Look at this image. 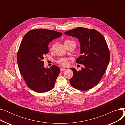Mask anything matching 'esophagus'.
Returning a JSON list of instances; mask_svg holds the SVG:
<instances>
[{
	"label": "esophagus",
	"mask_w": 125,
	"mask_h": 125,
	"mask_svg": "<svg viewBox=\"0 0 125 125\" xmlns=\"http://www.w3.org/2000/svg\"><path fill=\"white\" fill-rule=\"evenodd\" d=\"M66 70V69H65V68H61V71H64V70Z\"/></svg>",
	"instance_id": "esophagus-1"
}]
</instances>
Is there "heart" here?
Returning <instances> with one entry per match:
<instances>
[{"mask_svg": "<svg viewBox=\"0 0 125 125\" xmlns=\"http://www.w3.org/2000/svg\"><path fill=\"white\" fill-rule=\"evenodd\" d=\"M64 43L65 44V45L66 46V47H68V46L72 43H74L75 45H76V43L74 42L73 41H70V40H68V39H66V40H65L64 41ZM55 44H53L52 45V47H51V51H53L54 48H55ZM57 62L59 64H60L61 65H62V66H67V65H68V60L67 59H65V58H61L60 59H59V60L57 61Z\"/></svg>", "mask_w": 125, "mask_h": 125, "instance_id": "obj_1", "label": "heart"}]
</instances>
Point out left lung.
Segmentation results:
<instances>
[{"mask_svg": "<svg viewBox=\"0 0 125 125\" xmlns=\"http://www.w3.org/2000/svg\"><path fill=\"white\" fill-rule=\"evenodd\" d=\"M65 34L79 40L82 55L76 61L84 66L78 71L74 68H70L73 75L70 83L77 90L91 89L101 81L109 64L110 53L105 39L98 31L83 27L70 30Z\"/></svg>", "mask_w": 125, "mask_h": 125, "instance_id": "1", "label": "left lung"}]
</instances>
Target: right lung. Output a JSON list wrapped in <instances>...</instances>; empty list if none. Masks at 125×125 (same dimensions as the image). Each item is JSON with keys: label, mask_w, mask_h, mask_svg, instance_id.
<instances>
[{"label": "right lung", "mask_w": 125, "mask_h": 125, "mask_svg": "<svg viewBox=\"0 0 125 125\" xmlns=\"http://www.w3.org/2000/svg\"><path fill=\"white\" fill-rule=\"evenodd\" d=\"M61 32L45 29H33L23 37L17 55L19 69L27 86L37 93L54 88L60 69L55 65L44 68L42 61L49 52V43L60 37Z\"/></svg>", "instance_id": "obj_1"}]
</instances>
